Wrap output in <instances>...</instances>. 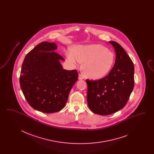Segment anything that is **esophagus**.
Listing matches in <instances>:
<instances>
[{
  "label": "esophagus",
  "instance_id": "1",
  "mask_svg": "<svg viewBox=\"0 0 154 154\" xmlns=\"http://www.w3.org/2000/svg\"><path fill=\"white\" fill-rule=\"evenodd\" d=\"M84 79H85V77H84V75L83 74H79V79L80 80H84Z\"/></svg>",
  "mask_w": 154,
  "mask_h": 154
}]
</instances>
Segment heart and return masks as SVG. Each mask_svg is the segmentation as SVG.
<instances>
[{"label": "heart", "mask_w": 154, "mask_h": 154, "mask_svg": "<svg viewBox=\"0 0 154 154\" xmlns=\"http://www.w3.org/2000/svg\"><path fill=\"white\" fill-rule=\"evenodd\" d=\"M66 57L73 66H80L84 62L85 73L92 79H99L107 74L115 60L114 52L100 44L77 45L73 50L66 51Z\"/></svg>", "instance_id": "b5f03b06"}]
</instances>
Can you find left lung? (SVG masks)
<instances>
[{
    "label": "left lung",
    "mask_w": 154,
    "mask_h": 154,
    "mask_svg": "<svg viewBox=\"0 0 154 154\" xmlns=\"http://www.w3.org/2000/svg\"><path fill=\"white\" fill-rule=\"evenodd\" d=\"M116 53L109 73L99 80H87V102L93 112L107 116L123 109L134 88V65L120 44L109 42Z\"/></svg>",
    "instance_id": "obj_1"
}]
</instances>
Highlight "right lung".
I'll return each instance as SVG.
<instances>
[{"label":"right lung","mask_w":154,"mask_h":154,"mask_svg":"<svg viewBox=\"0 0 154 154\" xmlns=\"http://www.w3.org/2000/svg\"><path fill=\"white\" fill-rule=\"evenodd\" d=\"M54 43L43 42L26 55L20 78L23 94L34 109L45 112H58L66 105L69 92L78 80L76 70L63 69L65 60L54 51Z\"/></svg>","instance_id":"add662e5"}]
</instances>
